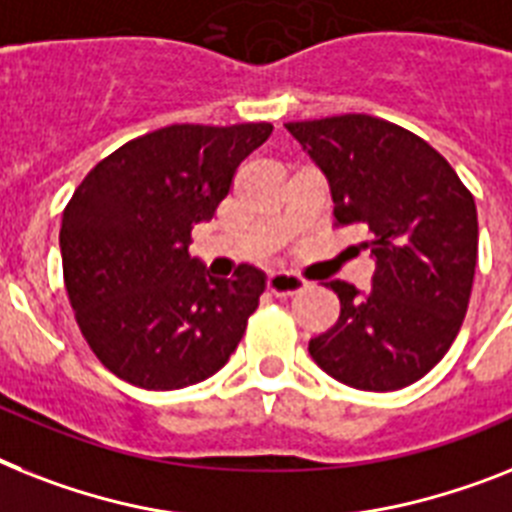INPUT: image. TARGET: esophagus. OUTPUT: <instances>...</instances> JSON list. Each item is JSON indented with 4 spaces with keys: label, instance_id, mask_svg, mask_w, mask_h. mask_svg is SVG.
I'll use <instances>...</instances> for the list:
<instances>
[{
    "label": "esophagus",
    "instance_id": "1",
    "mask_svg": "<svg viewBox=\"0 0 512 512\" xmlns=\"http://www.w3.org/2000/svg\"><path fill=\"white\" fill-rule=\"evenodd\" d=\"M306 287V280L290 272H272L266 280V290L272 295H295Z\"/></svg>",
    "mask_w": 512,
    "mask_h": 512
}]
</instances>
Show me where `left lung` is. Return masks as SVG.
Listing matches in <instances>:
<instances>
[{"label": "left lung", "instance_id": "left-lung-1", "mask_svg": "<svg viewBox=\"0 0 512 512\" xmlns=\"http://www.w3.org/2000/svg\"><path fill=\"white\" fill-rule=\"evenodd\" d=\"M327 177L337 225L369 230L371 287L329 280L340 319L308 342L329 377L369 392L408 387L458 337L474 287L479 222L468 188L411 130L369 114L287 122Z\"/></svg>", "mask_w": 512, "mask_h": 512}]
</instances>
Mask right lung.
Listing matches in <instances>:
<instances>
[{"mask_svg": "<svg viewBox=\"0 0 512 512\" xmlns=\"http://www.w3.org/2000/svg\"><path fill=\"white\" fill-rule=\"evenodd\" d=\"M269 135V122L170 125L120 146L78 185L59 230L62 272L80 332L112 374L183 390L230 361L266 274L211 277L188 256L190 232Z\"/></svg>", "mask_w": 512, "mask_h": 512, "instance_id": "obj_1", "label": "right lung"}]
</instances>
